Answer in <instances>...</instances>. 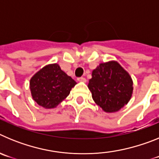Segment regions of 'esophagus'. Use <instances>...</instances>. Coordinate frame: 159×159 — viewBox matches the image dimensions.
<instances>
[{
  "instance_id": "obj_1",
  "label": "esophagus",
  "mask_w": 159,
  "mask_h": 159,
  "mask_svg": "<svg viewBox=\"0 0 159 159\" xmlns=\"http://www.w3.org/2000/svg\"><path fill=\"white\" fill-rule=\"evenodd\" d=\"M78 81H79V82L85 83V82H86V79L84 78V77H80V78H78Z\"/></svg>"
}]
</instances>
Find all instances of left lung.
<instances>
[{
    "label": "left lung",
    "instance_id": "left-lung-1",
    "mask_svg": "<svg viewBox=\"0 0 159 159\" xmlns=\"http://www.w3.org/2000/svg\"><path fill=\"white\" fill-rule=\"evenodd\" d=\"M88 87L95 103L107 113L119 111L128 103L133 93L130 74L115 60L97 66Z\"/></svg>",
    "mask_w": 159,
    "mask_h": 159
}]
</instances>
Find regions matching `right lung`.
Returning <instances> with one entry per match:
<instances>
[{
    "label": "right lung",
    "instance_id": "obj_1",
    "mask_svg": "<svg viewBox=\"0 0 159 159\" xmlns=\"http://www.w3.org/2000/svg\"><path fill=\"white\" fill-rule=\"evenodd\" d=\"M75 84L58 64H51L42 67L31 78L29 88L32 99L39 106L51 109L67 98Z\"/></svg>",
    "mask_w": 159,
    "mask_h": 159
}]
</instances>
